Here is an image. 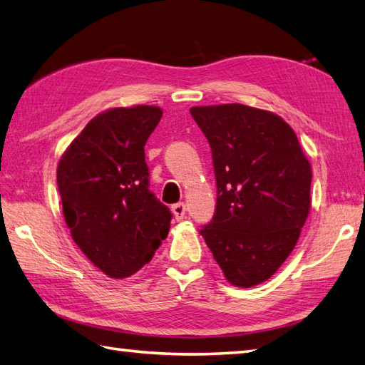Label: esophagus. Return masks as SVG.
Returning <instances> with one entry per match:
<instances>
[{"label":"esophagus","mask_w":365,"mask_h":365,"mask_svg":"<svg viewBox=\"0 0 365 365\" xmlns=\"http://www.w3.org/2000/svg\"><path fill=\"white\" fill-rule=\"evenodd\" d=\"M173 213H174V218L177 221H180L185 218V213H187V205H185L183 202H178L173 207Z\"/></svg>","instance_id":"obj_1"}]
</instances>
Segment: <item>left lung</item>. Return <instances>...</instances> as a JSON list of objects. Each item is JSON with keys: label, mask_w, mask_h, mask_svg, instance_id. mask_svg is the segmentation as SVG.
<instances>
[{"label": "left lung", "mask_w": 365, "mask_h": 365, "mask_svg": "<svg viewBox=\"0 0 365 365\" xmlns=\"http://www.w3.org/2000/svg\"><path fill=\"white\" fill-rule=\"evenodd\" d=\"M212 147L216 210L200 235L227 282L250 289L273 276L311 212V163L277 114L242 103L190 110Z\"/></svg>", "instance_id": "1"}]
</instances>
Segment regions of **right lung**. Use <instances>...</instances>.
<instances>
[{"mask_svg":"<svg viewBox=\"0 0 365 365\" xmlns=\"http://www.w3.org/2000/svg\"><path fill=\"white\" fill-rule=\"evenodd\" d=\"M158 106L111 108L89 120L58 165L67 227L83 254L113 279L149 263L170 227L169 208L149 191L144 145Z\"/></svg>","mask_w":365,"mask_h":365,"instance_id":"right-lung-1","label":"right lung"}]
</instances>
